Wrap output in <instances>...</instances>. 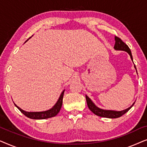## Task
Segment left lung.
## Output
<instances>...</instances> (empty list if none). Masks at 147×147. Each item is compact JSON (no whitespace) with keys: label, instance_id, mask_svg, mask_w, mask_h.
I'll use <instances>...</instances> for the list:
<instances>
[{"label":"left lung","instance_id":"left-lung-1","mask_svg":"<svg viewBox=\"0 0 147 147\" xmlns=\"http://www.w3.org/2000/svg\"><path fill=\"white\" fill-rule=\"evenodd\" d=\"M114 39H115V45H114V49L117 50V51H124L127 52L130 56L131 60L133 61V59H132V55L131 53V51H130V48L128 47V46L126 45L125 43H124L119 37H114ZM134 67L135 68L136 71V68L135 65H134ZM136 74H137V71H136ZM86 102H87V104L89 109L93 112L94 114H95L96 115L100 117H104V118H119L120 116H122L123 114L126 113L130 108H131L134 104V102L132 104L131 106H130L129 108H126L125 110H121V111H116V110H104L102 108H100L92 101V100L88 97L87 95H86Z\"/></svg>","mask_w":147,"mask_h":147}]
</instances>
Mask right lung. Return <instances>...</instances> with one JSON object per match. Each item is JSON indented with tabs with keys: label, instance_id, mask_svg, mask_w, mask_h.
Instances as JSON below:
<instances>
[{
	"label": "right lung",
	"instance_id": "add662e5",
	"mask_svg": "<svg viewBox=\"0 0 147 147\" xmlns=\"http://www.w3.org/2000/svg\"><path fill=\"white\" fill-rule=\"evenodd\" d=\"M28 41V40H27ZM25 41V42H26ZM65 92V90L61 92V95H60L59 99L56 102L55 105L52 107L51 109L45 110V111L43 112H27L25 110H22L21 108L17 106L15 104L16 107L23 113L24 115H25L27 117L31 118V119H35V120H41V119H46V118H49L51 117H54L57 114L59 113L61 109L62 103H63V94Z\"/></svg>",
	"mask_w": 147,
	"mask_h": 147
}]
</instances>
